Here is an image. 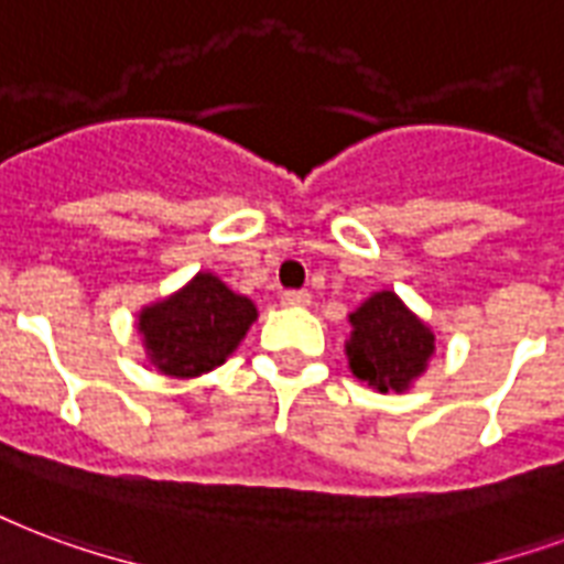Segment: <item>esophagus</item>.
<instances>
[{
	"label": "esophagus",
	"instance_id": "esophagus-1",
	"mask_svg": "<svg viewBox=\"0 0 564 564\" xmlns=\"http://www.w3.org/2000/svg\"><path fill=\"white\" fill-rule=\"evenodd\" d=\"M283 307H307L311 304V292L307 290H286L281 292Z\"/></svg>",
	"mask_w": 564,
	"mask_h": 564
}]
</instances>
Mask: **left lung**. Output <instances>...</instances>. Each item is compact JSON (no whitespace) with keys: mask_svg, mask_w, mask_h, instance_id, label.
<instances>
[{"mask_svg":"<svg viewBox=\"0 0 564 564\" xmlns=\"http://www.w3.org/2000/svg\"><path fill=\"white\" fill-rule=\"evenodd\" d=\"M351 372L381 393L408 390L425 369V360L435 351V334L408 311L393 292H376L349 316Z\"/></svg>","mask_w":564,"mask_h":564,"instance_id":"left-lung-1","label":"left lung"}]
</instances>
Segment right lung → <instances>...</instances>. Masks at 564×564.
<instances>
[{"label": "right lung", "mask_w": 564, "mask_h": 564, "mask_svg": "<svg viewBox=\"0 0 564 564\" xmlns=\"http://www.w3.org/2000/svg\"><path fill=\"white\" fill-rule=\"evenodd\" d=\"M257 319V307L215 274H197L177 295L144 307L139 330L165 376L192 378L221 367Z\"/></svg>", "instance_id": "obj_1"}]
</instances>
